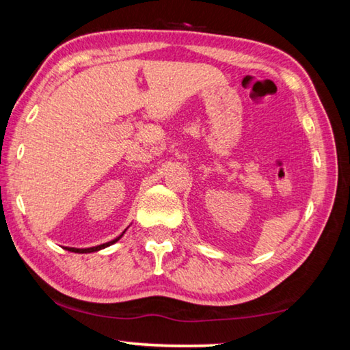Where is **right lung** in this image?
<instances>
[{
    "instance_id": "1",
    "label": "right lung",
    "mask_w": 350,
    "mask_h": 350,
    "mask_svg": "<svg viewBox=\"0 0 350 350\" xmlns=\"http://www.w3.org/2000/svg\"><path fill=\"white\" fill-rule=\"evenodd\" d=\"M126 232V230H124ZM124 232L123 234H121L120 237H116L115 240H112V241H109V243H104V245H99V246H93V247H85V249H77V247H65V249H68L70 252H76V254H90V252H96V251H101V249H104V247H107V246H110V245H113V243H116L120 240L121 237L124 235Z\"/></svg>"
}]
</instances>
